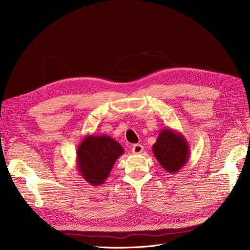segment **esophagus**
Wrapping results in <instances>:
<instances>
[{
	"instance_id": "1",
	"label": "esophagus",
	"mask_w": 250,
	"mask_h": 250,
	"mask_svg": "<svg viewBox=\"0 0 250 250\" xmlns=\"http://www.w3.org/2000/svg\"><path fill=\"white\" fill-rule=\"evenodd\" d=\"M143 150H144V147L142 145H140V144H136V145H134L132 148V152L134 154H141L143 152Z\"/></svg>"
}]
</instances>
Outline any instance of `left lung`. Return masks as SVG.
Listing matches in <instances>:
<instances>
[{
  "mask_svg": "<svg viewBox=\"0 0 250 250\" xmlns=\"http://www.w3.org/2000/svg\"><path fill=\"white\" fill-rule=\"evenodd\" d=\"M152 150L156 159L169 173L178 172L189 160L188 142L173 129L162 128Z\"/></svg>",
  "mask_w": 250,
  "mask_h": 250,
  "instance_id": "1",
  "label": "left lung"
}]
</instances>
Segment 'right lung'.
Segmentation results:
<instances>
[{
  "label": "right lung",
  "mask_w": 250,
  "mask_h": 250,
  "mask_svg": "<svg viewBox=\"0 0 250 250\" xmlns=\"http://www.w3.org/2000/svg\"><path fill=\"white\" fill-rule=\"evenodd\" d=\"M124 152L121 144L109 136L86 135L77 148V169L91 186L103 185Z\"/></svg>",
  "instance_id": "obj_1"
}]
</instances>
